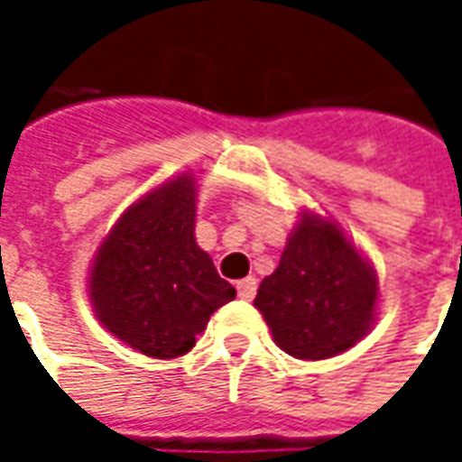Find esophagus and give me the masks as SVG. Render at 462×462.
Segmentation results:
<instances>
[{
  "label": "esophagus",
  "instance_id": "esophagus-1",
  "mask_svg": "<svg viewBox=\"0 0 462 462\" xmlns=\"http://www.w3.org/2000/svg\"><path fill=\"white\" fill-rule=\"evenodd\" d=\"M237 294L247 301L254 300V294H257V280L254 277H245V280L237 282Z\"/></svg>",
  "mask_w": 462,
  "mask_h": 462
}]
</instances>
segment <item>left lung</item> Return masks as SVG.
I'll list each match as a JSON object with an SVG mask.
<instances>
[{"label":"left lung","instance_id":"obj_1","mask_svg":"<svg viewBox=\"0 0 462 462\" xmlns=\"http://www.w3.org/2000/svg\"><path fill=\"white\" fill-rule=\"evenodd\" d=\"M378 277L331 220L304 212L280 267L264 277L254 307L290 356L319 361L371 331Z\"/></svg>","mask_w":462,"mask_h":462}]
</instances>
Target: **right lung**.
<instances>
[{"instance_id": "obj_1", "label": "right lung", "mask_w": 462, "mask_h": 462, "mask_svg": "<svg viewBox=\"0 0 462 462\" xmlns=\"http://www.w3.org/2000/svg\"><path fill=\"white\" fill-rule=\"evenodd\" d=\"M195 180L178 175L123 212L96 252L88 294L114 337L152 358L195 346L235 287L195 242Z\"/></svg>"}]
</instances>
